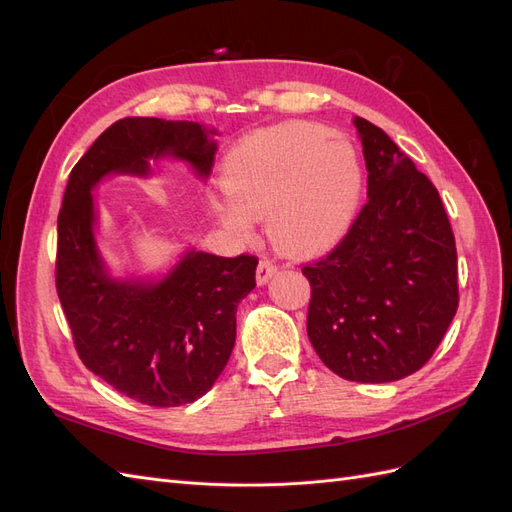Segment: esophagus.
Segmentation results:
<instances>
[{
  "mask_svg": "<svg viewBox=\"0 0 512 512\" xmlns=\"http://www.w3.org/2000/svg\"><path fill=\"white\" fill-rule=\"evenodd\" d=\"M275 273H277L275 260H271V258H262V260L258 262V269H256V282H258V284H267Z\"/></svg>",
  "mask_w": 512,
  "mask_h": 512,
  "instance_id": "esophagus-1",
  "label": "esophagus"
}]
</instances>
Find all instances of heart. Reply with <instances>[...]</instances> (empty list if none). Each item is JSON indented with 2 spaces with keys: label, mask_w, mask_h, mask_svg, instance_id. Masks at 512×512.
Instances as JSON below:
<instances>
[{
  "label": "heart",
  "mask_w": 512,
  "mask_h": 512,
  "mask_svg": "<svg viewBox=\"0 0 512 512\" xmlns=\"http://www.w3.org/2000/svg\"><path fill=\"white\" fill-rule=\"evenodd\" d=\"M361 185V162L350 143L316 123L290 121L232 149L224 164L230 196L218 211L243 235L252 232L254 218H269L277 245L316 252L344 235Z\"/></svg>",
  "instance_id": "heart-1"
}]
</instances>
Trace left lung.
Segmentation results:
<instances>
[{"label": "left lung", "instance_id": "left-lung-1", "mask_svg": "<svg viewBox=\"0 0 512 512\" xmlns=\"http://www.w3.org/2000/svg\"><path fill=\"white\" fill-rule=\"evenodd\" d=\"M367 203L333 250L301 267L307 335L331 371L393 382L421 369L459 305L455 235L440 194L382 128L354 119Z\"/></svg>", "mask_w": 512, "mask_h": 512}]
</instances>
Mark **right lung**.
<instances>
[{
  "mask_svg": "<svg viewBox=\"0 0 512 512\" xmlns=\"http://www.w3.org/2000/svg\"><path fill=\"white\" fill-rule=\"evenodd\" d=\"M215 149L196 121L119 119L74 164L59 209L55 286L74 348L89 371L153 408L192 404L218 380L258 258L190 252L160 284L113 280L94 239L91 188L108 173L147 175V158L166 153L207 177Z\"/></svg>",
  "mask_w": 512,
  "mask_h": 512,
  "instance_id": "add662e5",
  "label": "right lung"
}]
</instances>
